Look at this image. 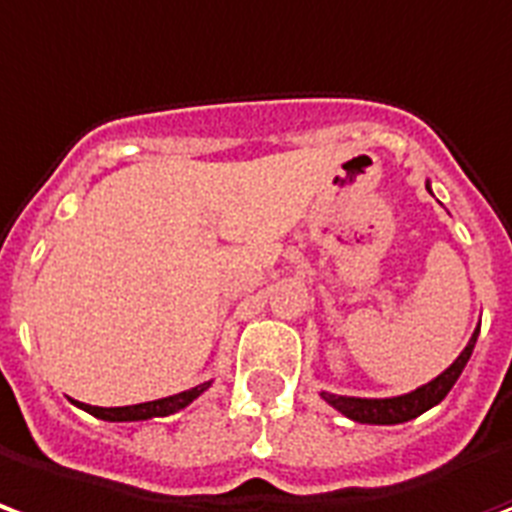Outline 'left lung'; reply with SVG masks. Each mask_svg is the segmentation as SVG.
Listing matches in <instances>:
<instances>
[{
    "label": "left lung",
    "mask_w": 512,
    "mask_h": 512,
    "mask_svg": "<svg viewBox=\"0 0 512 512\" xmlns=\"http://www.w3.org/2000/svg\"><path fill=\"white\" fill-rule=\"evenodd\" d=\"M425 188H428V185H425ZM477 333H480V330H475V335L469 338L464 352L458 354V360L447 368L445 374L436 376L434 382L417 387L414 393L398 395V398H346V395L322 393V398L330 406H335L341 414L357 420V423L395 425V423H406V420H414L417 414L428 412L431 406L439 404V401L453 390V384L458 382V376H461V371H464L466 363H469V357H472Z\"/></svg>",
    "instance_id": "1"
}]
</instances>
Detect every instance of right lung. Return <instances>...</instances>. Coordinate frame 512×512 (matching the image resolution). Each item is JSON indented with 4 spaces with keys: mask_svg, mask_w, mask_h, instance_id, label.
<instances>
[{
    "mask_svg": "<svg viewBox=\"0 0 512 512\" xmlns=\"http://www.w3.org/2000/svg\"><path fill=\"white\" fill-rule=\"evenodd\" d=\"M210 387V382L199 384V387H190L185 393L169 395V398H160V401H147V404H136V406H111V409H103V406H89L81 404V409L89 414H95L100 420H111V423H130V420H149V417H166V414H174L179 409L199 398L204 390Z\"/></svg>",
    "mask_w": 512,
    "mask_h": 512,
    "instance_id": "obj_1",
    "label": "right lung"
}]
</instances>
